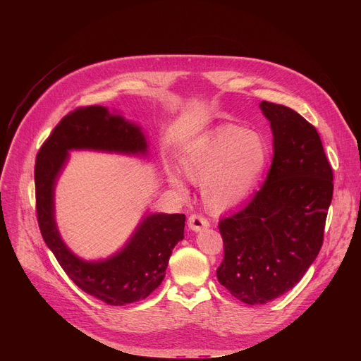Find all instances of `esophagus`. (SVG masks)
<instances>
[{
  "instance_id": "esophagus-1",
  "label": "esophagus",
  "mask_w": 361,
  "mask_h": 361,
  "mask_svg": "<svg viewBox=\"0 0 361 361\" xmlns=\"http://www.w3.org/2000/svg\"><path fill=\"white\" fill-rule=\"evenodd\" d=\"M188 227L192 231H201L204 228L210 227V221L205 219L202 214H191L188 217Z\"/></svg>"
}]
</instances>
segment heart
Returning a JSON list of instances; mask_svg holds the SVG:
<instances>
[{
	"mask_svg": "<svg viewBox=\"0 0 361 361\" xmlns=\"http://www.w3.org/2000/svg\"><path fill=\"white\" fill-rule=\"evenodd\" d=\"M269 160V145L259 133L226 126L200 140L181 166L188 178L204 183L205 201L214 210H226L251 192ZM170 181L183 188L177 174H170Z\"/></svg>",
	"mask_w": 361,
	"mask_h": 361,
	"instance_id": "obj_1",
	"label": "heart"
}]
</instances>
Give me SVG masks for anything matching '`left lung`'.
I'll use <instances>...</instances> for the list:
<instances>
[{"label": "left lung", "mask_w": 361, "mask_h": 361, "mask_svg": "<svg viewBox=\"0 0 361 361\" xmlns=\"http://www.w3.org/2000/svg\"><path fill=\"white\" fill-rule=\"evenodd\" d=\"M274 135L263 187L219 223L224 257L217 279L245 304L291 290L316 260L333 198V170L313 124L294 110L262 101Z\"/></svg>", "instance_id": "left-lung-1"}]
</instances>
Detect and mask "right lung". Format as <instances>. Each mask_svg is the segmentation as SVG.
Wrapping results in <instances>:
<instances>
[{
    "label": "right lung",
    "instance_id": "obj_1",
    "mask_svg": "<svg viewBox=\"0 0 361 361\" xmlns=\"http://www.w3.org/2000/svg\"><path fill=\"white\" fill-rule=\"evenodd\" d=\"M71 148L144 152L138 127L101 106L70 111L41 145L35 167V210L41 235L57 262L84 293L110 305L148 297L164 276L174 245L184 238V214H152L144 219L127 247L113 259L85 263L64 245L54 221V184Z\"/></svg>",
    "mask_w": 361,
    "mask_h": 361
}]
</instances>
